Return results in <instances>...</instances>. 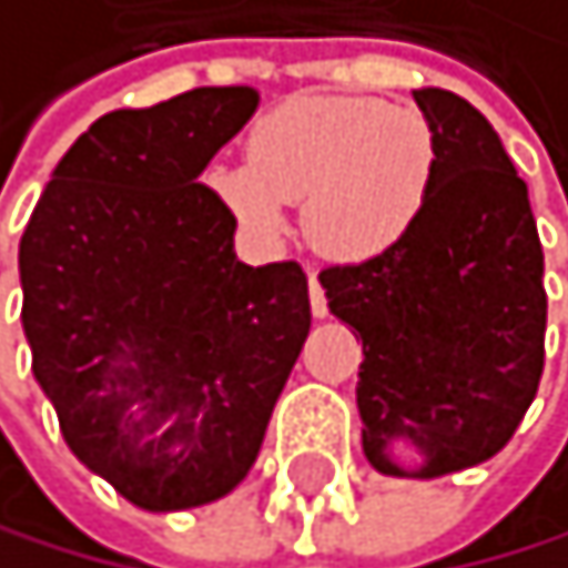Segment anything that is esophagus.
I'll use <instances>...</instances> for the list:
<instances>
[{"instance_id": "1", "label": "esophagus", "mask_w": 568, "mask_h": 568, "mask_svg": "<svg viewBox=\"0 0 568 568\" xmlns=\"http://www.w3.org/2000/svg\"><path fill=\"white\" fill-rule=\"evenodd\" d=\"M308 302H312V316L316 320H326L329 308H326V295H323V284L316 273H308Z\"/></svg>"}]
</instances>
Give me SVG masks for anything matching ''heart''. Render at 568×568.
<instances>
[{
    "label": "heart",
    "mask_w": 568,
    "mask_h": 568,
    "mask_svg": "<svg viewBox=\"0 0 568 568\" xmlns=\"http://www.w3.org/2000/svg\"><path fill=\"white\" fill-rule=\"evenodd\" d=\"M248 235L273 239L287 203L305 200V231L337 260L397 248L428 203L435 136L422 111L376 98H295L252 125L245 164L206 175Z\"/></svg>",
    "instance_id": "heart-1"
}]
</instances>
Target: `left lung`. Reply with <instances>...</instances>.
Returning <instances> with one entry per match:
<instances>
[{"label":"left lung","mask_w":568,"mask_h":568,"mask_svg":"<svg viewBox=\"0 0 568 568\" xmlns=\"http://www.w3.org/2000/svg\"><path fill=\"white\" fill-rule=\"evenodd\" d=\"M435 182L386 256L326 266L329 312L362 337V449L389 478H443L509 439L545 368V252L499 133L453 90H414ZM423 457L404 468L393 448Z\"/></svg>","instance_id":"obj_1"}]
</instances>
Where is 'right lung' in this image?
Returning <instances> with one entry per match:
<instances>
[{"instance_id":"right-lung-1","label":"right lung","mask_w":568,"mask_h":568,"mask_svg":"<svg viewBox=\"0 0 568 568\" xmlns=\"http://www.w3.org/2000/svg\"><path fill=\"white\" fill-rule=\"evenodd\" d=\"M256 108L252 87H196L108 111L20 239L30 368L62 439L150 513L242 485L312 326L302 266H245L239 221L200 182Z\"/></svg>"}]
</instances>
